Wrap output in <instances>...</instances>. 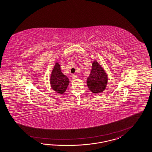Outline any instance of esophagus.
I'll return each instance as SVG.
<instances>
[{
  "instance_id": "esophagus-1",
  "label": "esophagus",
  "mask_w": 152,
  "mask_h": 152,
  "mask_svg": "<svg viewBox=\"0 0 152 152\" xmlns=\"http://www.w3.org/2000/svg\"><path fill=\"white\" fill-rule=\"evenodd\" d=\"M72 78L73 80H75V79H76V78H77V76L75 75H72Z\"/></svg>"
}]
</instances>
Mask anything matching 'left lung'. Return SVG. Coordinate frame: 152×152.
<instances>
[{"instance_id":"obj_1","label":"left lung","mask_w":152,"mask_h":152,"mask_svg":"<svg viewBox=\"0 0 152 152\" xmlns=\"http://www.w3.org/2000/svg\"><path fill=\"white\" fill-rule=\"evenodd\" d=\"M108 80L106 71L96 60L93 61L90 74L87 78L88 89L94 94L102 93L106 88Z\"/></svg>"}]
</instances>
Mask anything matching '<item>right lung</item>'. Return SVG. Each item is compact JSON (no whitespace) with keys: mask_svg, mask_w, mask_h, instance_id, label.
<instances>
[{"mask_svg":"<svg viewBox=\"0 0 152 152\" xmlns=\"http://www.w3.org/2000/svg\"><path fill=\"white\" fill-rule=\"evenodd\" d=\"M69 83V79L62 72L60 65L56 62L53 66L50 78V84L51 88L59 94H63Z\"/></svg>","mask_w":152,"mask_h":152,"instance_id":"1","label":"right lung"}]
</instances>
